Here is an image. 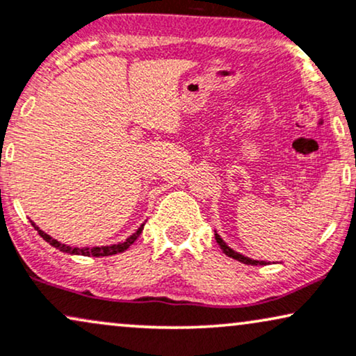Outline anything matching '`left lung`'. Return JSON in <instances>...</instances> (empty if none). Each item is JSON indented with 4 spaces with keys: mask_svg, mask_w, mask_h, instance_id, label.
Returning <instances> with one entry per match:
<instances>
[{
    "mask_svg": "<svg viewBox=\"0 0 356 356\" xmlns=\"http://www.w3.org/2000/svg\"><path fill=\"white\" fill-rule=\"evenodd\" d=\"M215 240H217V243L220 245V248L223 250V253L227 254V256H230V258H233V259L241 261V263H245V264H254V266H258V264H261V266H264V264H266V261H256V259L246 258V256L236 253L235 250H232L230 246H228L227 243H225V241L222 240V238H220V235H218L217 232H215Z\"/></svg>",
    "mask_w": 356,
    "mask_h": 356,
    "instance_id": "obj_1",
    "label": "left lung"
}]
</instances>
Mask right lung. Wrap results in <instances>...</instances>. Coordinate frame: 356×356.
Segmentation results:
<instances>
[{"instance_id":"1","label":"right lung","mask_w":356,"mask_h":356,"mask_svg":"<svg viewBox=\"0 0 356 356\" xmlns=\"http://www.w3.org/2000/svg\"><path fill=\"white\" fill-rule=\"evenodd\" d=\"M31 223H33V227L35 228V230H38L39 235L42 236L44 240H46V241L49 243V245H52L54 248L60 250L62 253H69V254H82V256H95V258H100V256H111V254L123 253L124 250H128L129 246H131L133 243L138 240L139 235H141L143 228H145V225H141V227H139L138 230L134 232L133 235L128 238V240L123 241V243H118V245H110V246H93V248H72V246L62 245L60 241L54 240L52 236H49L47 233H44L42 230H40V228H39L38 225H35L34 222H31Z\"/></svg>"}]
</instances>
